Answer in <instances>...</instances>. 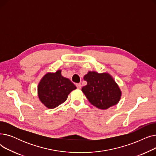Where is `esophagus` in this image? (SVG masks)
I'll list each match as a JSON object with an SVG mask.
<instances>
[{"label":"esophagus","mask_w":156,"mask_h":156,"mask_svg":"<svg viewBox=\"0 0 156 156\" xmlns=\"http://www.w3.org/2000/svg\"><path fill=\"white\" fill-rule=\"evenodd\" d=\"M76 87L78 88V89H80L81 88V83H77L76 85Z\"/></svg>","instance_id":"34e87169"}]
</instances>
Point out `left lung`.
<instances>
[{
  "label": "left lung",
  "instance_id": "1",
  "mask_svg": "<svg viewBox=\"0 0 156 156\" xmlns=\"http://www.w3.org/2000/svg\"><path fill=\"white\" fill-rule=\"evenodd\" d=\"M84 80L87 85L81 90L88 101L97 108L107 109L119 102L121 90L109 74L89 71Z\"/></svg>",
  "mask_w": 156,
  "mask_h": 156
}]
</instances>
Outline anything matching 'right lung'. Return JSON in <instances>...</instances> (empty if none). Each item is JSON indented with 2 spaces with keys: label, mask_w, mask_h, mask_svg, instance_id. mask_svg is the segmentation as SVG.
I'll list each match as a JSON object with an SVG mask.
<instances>
[{
  "label": "right lung",
  "mask_w": 156,
  "mask_h": 156,
  "mask_svg": "<svg viewBox=\"0 0 156 156\" xmlns=\"http://www.w3.org/2000/svg\"><path fill=\"white\" fill-rule=\"evenodd\" d=\"M76 88L71 81L61 75V71L47 73L38 86V97L47 108H55L66 101L69 94Z\"/></svg>",
  "instance_id": "obj_1"
}]
</instances>
